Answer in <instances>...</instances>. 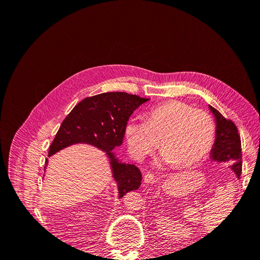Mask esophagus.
<instances>
[{
    "mask_svg": "<svg viewBox=\"0 0 260 260\" xmlns=\"http://www.w3.org/2000/svg\"><path fill=\"white\" fill-rule=\"evenodd\" d=\"M144 181L145 183H151L154 181V175L152 172H147V174L144 176Z\"/></svg>",
    "mask_w": 260,
    "mask_h": 260,
    "instance_id": "esophagus-1",
    "label": "esophagus"
}]
</instances>
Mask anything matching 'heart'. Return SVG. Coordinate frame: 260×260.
I'll use <instances>...</instances> for the list:
<instances>
[{
	"mask_svg": "<svg viewBox=\"0 0 260 260\" xmlns=\"http://www.w3.org/2000/svg\"><path fill=\"white\" fill-rule=\"evenodd\" d=\"M216 131L211 115L177 100L148 109L146 120L131 118L124 130L130 153L137 160L151 155L160 142L162 160L178 169L202 160L214 145Z\"/></svg>",
	"mask_w": 260,
	"mask_h": 260,
	"instance_id": "1",
	"label": "heart"
}]
</instances>
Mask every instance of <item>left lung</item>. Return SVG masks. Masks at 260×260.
Returning a JSON list of instances; mask_svg holds the SVG:
<instances>
[{"label": "left lung", "instance_id": "obj_1", "mask_svg": "<svg viewBox=\"0 0 260 260\" xmlns=\"http://www.w3.org/2000/svg\"><path fill=\"white\" fill-rule=\"evenodd\" d=\"M217 122L216 140L211 149V158L216 161L230 162L231 169L240 178L242 174V147L241 138L237 125L226 119L216 108L209 106Z\"/></svg>", "mask_w": 260, "mask_h": 260}]
</instances>
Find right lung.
<instances>
[{
  "label": "right lung",
  "mask_w": 260,
  "mask_h": 260,
  "mask_svg": "<svg viewBox=\"0 0 260 260\" xmlns=\"http://www.w3.org/2000/svg\"><path fill=\"white\" fill-rule=\"evenodd\" d=\"M149 99L124 92H107L85 98L62 120L49 149V156L76 143H88L106 152L119 199L141 185L142 175L135 165L118 161L113 149L122 143L125 124L132 113ZM48 159L45 161V166ZM45 168V167H44Z\"/></svg>",
  "instance_id": "obj_1"
}]
</instances>
